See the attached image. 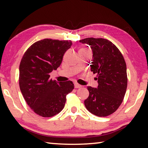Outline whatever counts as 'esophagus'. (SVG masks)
<instances>
[{
  "instance_id": "1",
  "label": "esophagus",
  "mask_w": 148,
  "mask_h": 148,
  "mask_svg": "<svg viewBox=\"0 0 148 148\" xmlns=\"http://www.w3.org/2000/svg\"><path fill=\"white\" fill-rule=\"evenodd\" d=\"M74 87H75V88L77 89V88H81V87H82V86H81V85H79V84H78L75 83V84H74Z\"/></svg>"
}]
</instances>
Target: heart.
Listing matches in <instances>:
<instances>
[{
	"label": "heart",
	"instance_id": "1",
	"mask_svg": "<svg viewBox=\"0 0 148 148\" xmlns=\"http://www.w3.org/2000/svg\"><path fill=\"white\" fill-rule=\"evenodd\" d=\"M81 50H82V51H86V49H81Z\"/></svg>",
	"mask_w": 148,
	"mask_h": 148
}]
</instances>
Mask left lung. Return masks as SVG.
<instances>
[{"mask_svg": "<svg viewBox=\"0 0 148 148\" xmlns=\"http://www.w3.org/2000/svg\"><path fill=\"white\" fill-rule=\"evenodd\" d=\"M92 51L91 71L97 74V88L87 87L89 95L84 104L91 114L106 117L113 114L124 99L127 87V66L115 45L104 38H87L79 40ZM91 64V63H90Z\"/></svg>", "mask_w": 148, "mask_h": 148, "instance_id": "obj_1", "label": "left lung"}]
</instances>
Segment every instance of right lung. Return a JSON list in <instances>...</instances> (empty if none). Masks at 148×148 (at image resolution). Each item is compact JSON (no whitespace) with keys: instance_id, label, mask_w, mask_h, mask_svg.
Returning <instances> with one entry per match:
<instances>
[{"instance_id":"obj_1","label":"right lung","mask_w":148,"mask_h":148,"mask_svg":"<svg viewBox=\"0 0 148 148\" xmlns=\"http://www.w3.org/2000/svg\"><path fill=\"white\" fill-rule=\"evenodd\" d=\"M71 40L44 39L35 42L24 53L19 65V83L21 93L36 114L49 117L63 109L66 96L74 89L71 81L58 82L49 73L61 65L72 46Z\"/></svg>"}]
</instances>
